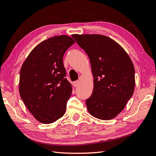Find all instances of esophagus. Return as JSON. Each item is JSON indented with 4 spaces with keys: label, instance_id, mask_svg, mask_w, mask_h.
Here are the masks:
<instances>
[{
    "label": "esophagus",
    "instance_id": "esophagus-1",
    "mask_svg": "<svg viewBox=\"0 0 156 156\" xmlns=\"http://www.w3.org/2000/svg\"><path fill=\"white\" fill-rule=\"evenodd\" d=\"M79 81H75V82L73 83V86L75 87H77L79 85Z\"/></svg>",
    "mask_w": 156,
    "mask_h": 156
}]
</instances>
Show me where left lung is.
Returning <instances> with one entry per match:
<instances>
[{
	"instance_id": "left-lung-1",
	"label": "left lung",
	"mask_w": 156,
	"mask_h": 156,
	"mask_svg": "<svg viewBox=\"0 0 156 156\" xmlns=\"http://www.w3.org/2000/svg\"><path fill=\"white\" fill-rule=\"evenodd\" d=\"M88 55L94 89L86 104L96 119H114L124 109L135 89V69L125 50L115 41L100 34H73Z\"/></svg>"
}]
</instances>
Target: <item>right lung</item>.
Returning <instances> with one entry per match:
<instances>
[{
  "label": "right lung",
  "mask_w": 156,
  "mask_h": 156,
  "mask_svg": "<svg viewBox=\"0 0 156 156\" xmlns=\"http://www.w3.org/2000/svg\"><path fill=\"white\" fill-rule=\"evenodd\" d=\"M74 43L66 35L49 37L32 49L21 66L20 96L42 124L53 123L65 114L72 87L65 77L63 56Z\"/></svg>",
  "instance_id": "1"
}]
</instances>
